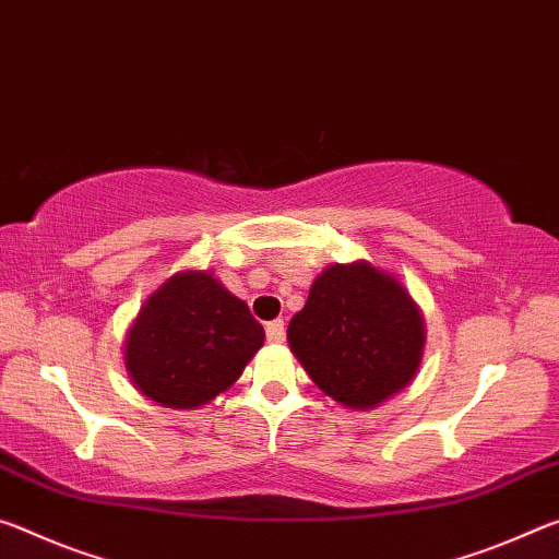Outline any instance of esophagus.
Masks as SVG:
<instances>
[{
  "label": "esophagus",
  "instance_id": "esophagus-1",
  "mask_svg": "<svg viewBox=\"0 0 559 559\" xmlns=\"http://www.w3.org/2000/svg\"><path fill=\"white\" fill-rule=\"evenodd\" d=\"M264 334H267L270 344H282L285 342V322H282V319H277V322H270L267 326H264Z\"/></svg>",
  "mask_w": 559,
  "mask_h": 559
}]
</instances>
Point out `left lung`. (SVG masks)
I'll return each instance as SVG.
<instances>
[{"mask_svg":"<svg viewBox=\"0 0 559 559\" xmlns=\"http://www.w3.org/2000/svg\"><path fill=\"white\" fill-rule=\"evenodd\" d=\"M287 342L329 399L371 411L404 391L424 361V312L396 274L356 260L329 264L292 317Z\"/></svg>","mask_w":559,"mask_h":559,"instance_id":"1","label":"left lung"}]
</instances>
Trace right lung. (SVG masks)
Here are the masks:
<instances>
[{"label":"right lung","mask_w":559,"mask_h":559,"mask_svg":"<svg viewBox=\"0 0 559 559\" xmlns=\"http://www.w3.org/2000/svg\"><path fill=\"white\" fill-rule=\"evenodd\" d=\"M264 329L213 272L182 270L143 301L123 342L128 379L158 406L190 411L240 379Z\"/></svg>","instance_id":"right-lung-1"}]
</instances>
